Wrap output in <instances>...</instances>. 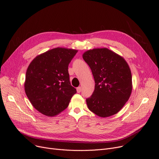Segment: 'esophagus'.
<instances>
[{"mask_svg": "<svg viewBox=\"0 0 159 159\" xmlns=\"http://www.w3.org/2000/svg\"><path fill=\"white\" fill-rule=\"evenodd\" d=\"M81 91H82V88H81V87H78V88H77V91L78 93H80Z\"/></svg>", "mask_w": 159, "mask_h": 159, "instance_id": "1", "label": "esophagus"}]
</instances>
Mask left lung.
I'll list each match as a JSON object with an SVG mask.
<instances>
[{
    "instance_id": "8db88e82",
    "label": "left lung",
    "mask_w": 159,
    "mask_h": 159,
    "mask_svg": "<svg viewBox=\"0 0 159 159\" xmlns=\"http://www.w3.org/2000/svg\"><path fill=\"white\" fill-rule=\"evenodd\" d=\"M94 79L93 94L86 99L88 108L101 117L119 112L132 91L131 70L122 57L107 49H94L83 54Z\"/></svg>"
}]
</instances>
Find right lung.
<instances>
[{
    "label": "right lung",
    "instance_id": "obj_1",
    "mask_svg": "<svg viewBox=\"0 0 159 159\" xmlns=\"http://www.w3.org/2000/svg\"><path fill=\"white\" fill-rule=\"evenodd\" d=\"M77 50L57 48L38 56L26 73L25 91L34 107L48 117L65 110L77 93L71 85L68 65Z\"/></svg>",
    "mask_w": 159,
    "mask_h": 159
}]
</instances>
